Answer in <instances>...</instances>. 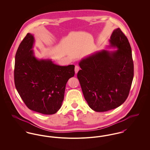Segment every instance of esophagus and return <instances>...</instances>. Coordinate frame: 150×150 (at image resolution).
Returning <instances> with one entry per match:
<instances>
[{
    "label": "esophagus",
    "mask_w": 150,
    "mask_h": 150,
    "mask_svg": "<svg viewBox=\"0 0 150 150\" xmlns=\"http://www.w3.org/2000/svg\"><path fill=\"white\" fill-rule=\"evenodd\" d=\"M79 70V67L78 66H75V73L76 74H77Z\"/></svg>",
    "instance_id": "obj_1"
}]
</instances>
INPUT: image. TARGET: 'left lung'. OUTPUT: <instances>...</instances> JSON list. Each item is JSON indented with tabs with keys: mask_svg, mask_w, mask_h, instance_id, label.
<instances>
[{
	"mask_svg": "<svg viewBox=\"0 0 150 150\" xmlns=\"http://www.w3.org/2000/svg\"><path fill=\"white\" fill-rule=\"evenodd\" d=\"M110 47L117 50L96 52L79 62L78 78L85 100L97 112L120 106L128 97L134 64L130 45L120 28L114 30Z\"/></svg>",
	"mask_w": 150,
	"mask_h": 150,
	"instance_id": "8db88e82",
	"label": "left lung"
}]
</instances>
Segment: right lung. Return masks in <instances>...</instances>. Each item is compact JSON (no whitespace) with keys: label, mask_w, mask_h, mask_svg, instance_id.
Listing matches in <instances>:
<instances>
[{"label":"right lung","mask_w":150,"mask_h":150,"mask_svg":"<svg viewBox=\"0 0 150 150\" xmlns=\"http://www.w3.org/2000/svg\"><path fill=\"white\" fill-rule=\"evenodd\" d=\"M34 38L28 33L15 56L16 88L30 110L54 114L61 107L68 80L75 74V66H61L50 59H38L32 50Z\"/></svg>","instance_id":"obj_1"}]
</instances>
